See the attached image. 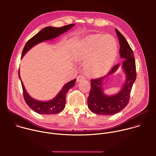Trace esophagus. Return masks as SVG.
<instances>
[{
	"instance_id": "34e87169",
	"label": "esophagus",
	"mask_w": 156,
	"mask_h": 156,
	"mask_svg": "<svg viewBox=\"0 0 156 156\" xmlns=\"http://www.w3.org/2000/svg\"><path fill=\"white\" fill-rule=\"evenodd\" d=\"M85 80V77L83 76V75H79L77 78H76V81L77 82H80L82 80Z\"/></svg>"
}]
</instances>
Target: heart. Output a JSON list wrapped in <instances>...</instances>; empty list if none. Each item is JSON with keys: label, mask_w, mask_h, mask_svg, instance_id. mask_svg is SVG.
<instances>
[{"label": "heart", "mask_w": 156, "mask_h": 156, "mask_svg": "<svg viewBox=\"0 0 156 156\" xmlns=\"http://www.w3.org/2000/svg\"><path fill=\"white\" fill-rule=\"evenodd\" d=\"M118 47L115 39L108 35H94L84 40L75 50V57L86 61L84 68L92 75L108 72L114 65Z\"/></svg>", "instance_id": "obj_1"}]
</instances>
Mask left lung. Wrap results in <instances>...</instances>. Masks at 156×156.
<instances>
[{
	"mask_svg": "<svg viewBox=\"0 0 156 156\" xmlns=\"http://www.w3.org/2000/svg\"><path fill=\"white\" fill-rule=\"evenodd\" d=\"M115 31L120 45V56L124 59L122 69L125 73L126 80L121 90L112 96H107L103 93V83L105 78L118 69L119 63L115 65L105 76L91 80V90L87 98V105L91 112L96 114L111 115L123 110L129 102L131 88L136 78V63L133 52L121 33L116 28Z\"/></svg>",
	"mask_w": 156,
	"mask_h": 156,
	"instance_id": "1",
	"label": "left lung"
}]
</instances>
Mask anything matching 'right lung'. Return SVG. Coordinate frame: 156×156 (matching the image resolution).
Segmentation results:
<instances>
[{
	"label": "right lung",
	"mask_w": 156,
	"mask_h": 156,
	"mask_svg": "<svg viewBox=\"0 0 156 156\" xmlns=\"http://www.w3.org/2000/svg\"><path fill=\"white\" fill-rule=\"evenodd\" d=\"M74 25V24H70L60 28L48 27L42 29L38 33H37L27 41L23 51H22L21 58L25 55V54L30 49H31L33 46H36V44L48 40L54 39L63 33L70 30ZM18 76L21 83L22 89H23V97L26 103L36 113L44 115L55 114L62 112L65 106L66 94L67 93L70 88L75 86V83L76 80L74 79L68 82L67 83H66L62 87L61 91L58 93V94L52 100L48 101H41L32 98L28 94L23 83L21 80L20 70L18 71Z\"/></svg>",
	"instance_id": "add662e5"
}]
</instances>
